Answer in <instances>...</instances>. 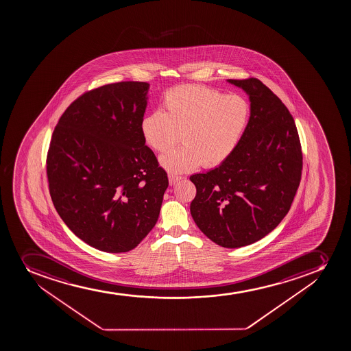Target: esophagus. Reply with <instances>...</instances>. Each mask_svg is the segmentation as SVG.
<instances>
[{"instance_id": "1", "label": "esophagus", "mask_w": 351, "mask_h": 351, "mask_svg": "<svg viewBox=\"0 0 351 351\" xmlns=\"http://www.w3.org/2000/svg\"><path fill=\"white\" fill-rule=\"evenodd\" d=\"M168 178H169V184L170 185H175L178 182L181 181V180H183V178L182 176H178V175H173V173H169L168 175Z\"/></svg>"}]
</instances>
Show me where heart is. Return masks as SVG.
Segmentation results:
<instances>
[{
  "instance_id": "heart-1",
  "label": "heart",
  "mask_w": 351,
  "mask_h": 351,
  "mask_svg": "<svg viewBox=\"0 0 351 351\" xmlns=\"http://www.w3.org/2000/svg\"><path fill=\"white\" fill-rule=\"evenodd\" d=\"M163 112L146 115L141 123L146 144L165 153L160 163L170 173H188L202 165L213 168L236 149L250 118V105L238 95H224L204 86L173 88L163 97Z\"/></svg>"
}]
</instances>
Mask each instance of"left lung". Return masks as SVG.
<instances>
[{
  "label": "left lung",
  "mask_w": 351,
  "mask_h": 351,
  "mask_svg": "<svg viewBox=\"0 0 351 351\" xmlns=\"http://www.w3.org/2000/svg\"><path fill=\"white\" fill-rule=\"evenodd\" d=\"M229 82L250 96V121L222 165L190 176L197 189L190 210L209 239L239 248L262 239L286 216L303 156L294 119L278 96L256 77Z\"/></svg>",
  "instance_id": "left-lung-1"
}]
</instances>
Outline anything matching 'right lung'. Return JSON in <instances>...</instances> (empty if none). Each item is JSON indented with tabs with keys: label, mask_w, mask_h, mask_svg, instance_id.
Listing matches in <instances>:
<instances>
[{
	"label": "right lung",
	"mask_w": 351,
	"mask_h": 351,
	"mask_svg": "<svg viewBox=\"0 0 351 351\" xmlns=\"http://www.w3.org/2000/svg\"><path fill=\"white\" fill-rule=\"evenodd\" d=\"M149 86L121 81L86 91L60 117L47 153L56 210L106 253L129 252L147 236L168 188L141 129Z\"/></svg>",
	"instance_id": "add662e5"
}]
</instances>
